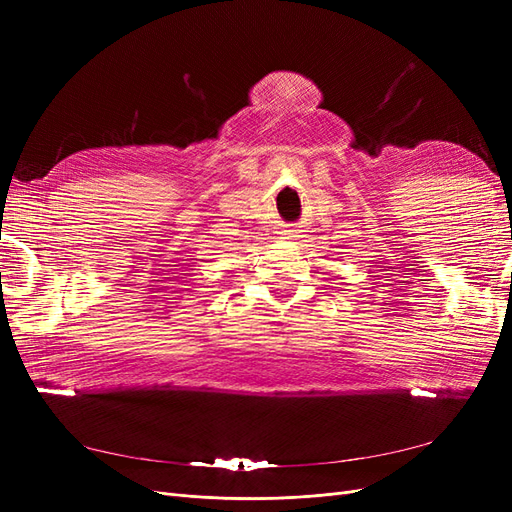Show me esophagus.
Masks as SVG:
<instances>
[{
  "label": "esophagus",
  "instance_id": "1",
  "mask_svg": "<svg viewBox=\"0 0 512 512\" xmlns=\"http://www.w3.org/2000/svg\"><path fill=\"white\" fill-rule=\"evenodd\" d=\"M301 226H286L284 230H282V239H294V237H299V230Z\"/></svg>",
  "mask_w": 512,
  "mask_h": 512
}]
</instances>
